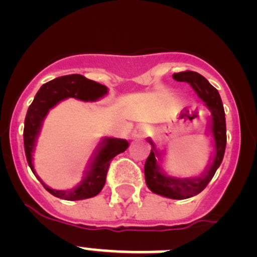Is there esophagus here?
<instances>
[{
  "label": "esophagus",
  "mask_w": 257,
  "mask_h": 257,
  "mask_svg": "<svg viewBox=\"0 0 257 257\" xmlns=\"http://www.w3.org/2000/svg\"><path fill=\"white\" fill-rule=\"evenodd\" d=\"M150 131H151L150 126H147V125H139L136 128H135L134 137H136V139H144V137H146L147 135L150 134Z\"/></svg>",
  "instance_id": "1"
}]
</instances>
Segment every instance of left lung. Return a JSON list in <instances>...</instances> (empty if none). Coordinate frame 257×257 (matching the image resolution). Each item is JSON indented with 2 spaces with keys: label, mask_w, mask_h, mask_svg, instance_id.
<instances>
[{
  "label": "left lung",
  "mask_w": 257,
  "mask_h": 257,
  "mask_svg": "<svg viewBox=\"0 0 257 257\" xmlns=\"http://www.w3.org/2000/svg\"><path fill=\"white\" fill-rule=\"evenodd\" d=\"M172 77L180 82L189 83L192 90L197 93V96L210 108L212 115V134H214L215 140V159L212 165L207 169L206 174H204L199 179L192 180L175 179V177L162 174L157 166L156 156L159 154L155 147H151V152L145 162V180H146L147 187L157 195H162L169 199L182 200L200 194L209 185L216 170L222 162L226 149V120L218 91L214 86L210 85V82L204 76L194 71H182V72L174 73ZM151 145L154 146L152 142Z\"/></svg>",
  "instance_id": "8db88e82"
}]
</instances>
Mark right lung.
<instances>
[{
  "instance_id": "right-lung-1",
  "label": "right lung",
  "mask_w": 257,
  "mask_h": 257,
  "mask_svg": "<svg viewBox=\"0 0 257 257\" xmlns=\"http://www.w3.org/2000/svg\"><path fill=\"white\" fill-rule=\"evenodd\" d=\"M107 93V87L101 83L88 80L82 75H67L57 77L52 81H48L41 86L39 92L35 96L34 101L27 110L25 118L24 128V144L25 154L27 162L31 167L32 172L36 175L32 165V151H34L35 139L39 134L41 122L47 115L48 110L52 108L56 103L62 101L63 98L76 97L82 101H95ZM95 159L91 162V169L87 171L85 179L78 186L70 191H57L46 186L41 181L46 190L53 196L58 199L75 201V200L90 199L96 196L102 190L106 182L108 167L111 161L118 154L125 151L128 147V142L121 139H105L101 142Z\"/></svg>"
}]
</instances>
